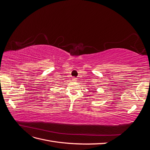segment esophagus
<instances>
[{"instance_id": "esophagus-1", "label": "esophagus", "mask_w": 150, "mask_h": 150, "mask_svg": "<svg viewBox=\"0 0 150 150\" xmlns=\"http://www.w3.org/2000/svg\"><path fill=\"white\" fill-rule=\"evenodd\" d=\"M72 80L73 81H77V78H72Z\"/></svg>"}]
</instances>
